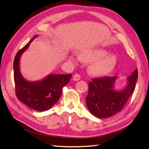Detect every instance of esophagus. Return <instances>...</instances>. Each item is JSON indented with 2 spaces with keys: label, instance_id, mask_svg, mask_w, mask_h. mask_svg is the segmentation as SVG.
<instances>
[{
  "label": "esophagus",
  "instance_id": "obj_1",
  "mask_svg": "<svg viewBox=\"0 0 149 149\" xmlns=\"http://www.w3.org/2000/svg\"><path fill=\"white\" fill-rule=\"evenodd\" d=\"M80 79H81V76L78 74H75L73 76V81H79Z\"/></svg>",
  "mask_w": 149,
  "mask_h": 149
}]
</instances>
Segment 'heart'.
I'll list each match as a JSON object with an SVG mask.
<instances>
[{
    "mask_svg": "<svg viewBox=\"0 0 149 149\" xmlns=\"http://www.w3.org/2000/svg\"><path fill=\"white\" fill-rule=\"evenodd\" d=\"M109 52L101 48H89L83 50L81 56L88 62L93 61L89 66V71L92 75L104 76L114 69L117 64V57L114 54L107 55ZM69 61L74 63L79 60V57L70 56Z\"/></svg>",
    "mask_w": 149,
    "mask_h": 149,
    "instance_id": "b5f03b06",
    "label": "heart"
}]
</instances>
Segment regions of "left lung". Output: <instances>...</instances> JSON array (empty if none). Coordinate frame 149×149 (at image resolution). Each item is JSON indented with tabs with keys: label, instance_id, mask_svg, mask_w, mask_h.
Here are the masks:
<instances>
[{
	"label": "left lung",
	"instance_id": "8db88e82",
	"mask_svg": "<svg viewBox=\"0 0 149 149\" xmlns=\"http://www.w3.org/2000/svg\"><path fill=\"white\" fill-rule=\"evenodd\" d=\"M114 77L93 79L89 83V92L86 99L89 112L98 118H107L120 112L134 93L138 79L136 69L126 79L125 86L115 89L118 79Z\"/></svg>",
	"mask_w": 149,
	"mask_h": 149
}]
</instances>
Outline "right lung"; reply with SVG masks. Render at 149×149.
Listing matches in <instances>:
<instances>
[{
	"label": "right lung",
	"mask_w": 149,
	"mask_h": 149,
	"mask_svg": "<svg viewBox=\"0 0 149 149\" xmlns=\"http://www.w3.org/2000/svg\"><path fill=\"white\" fill-rule=\"evenodd\" d=\"M36 35L30 41L17 52L13 61V73L15 91L18 100L35 111L43 112L52 107L61 97L63 88L70 82L72 74L50 73L38 81H29L24 78L20 70L21 56L38 37Z\"/></svg>",
	"instance_id": "right-lung-1"
}]
</instances>
